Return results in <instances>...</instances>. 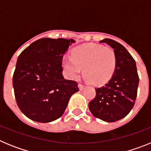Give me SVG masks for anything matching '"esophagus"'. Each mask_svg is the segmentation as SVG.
<instances>
[{
    "instance_id": "34e87169",
    "label": "esophagus",
    "mask_w": 151,
    "mask_h": 151,
    "mask_svg": "<svg viewBox=\"0 0 151 151\" xmlns=\"http://www.w3.org/2000/svg\"><path fill=\"white\" fill-rule=\"evenodd\" d=\"M78 88H79V90H81V91L83 90L84 88H85V85H82V84H78Z\"/></svg>"
}]
</instances>
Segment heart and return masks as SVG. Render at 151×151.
Instances as JSON below:
<instances>
[{"mask_svg":"<svg viewBox=\"0 0 151 151\" xmlns=\"http://www.w3.org/2000/svg\"><path fill=\"white\" fill-rule=\"evenodd\" d=\"M116 65V54L113 49L94 44L77 47L72 51L71 57L65 55L62 58V66L67 77L76 78L83 68L84 76L95 85L110 81Z\"/></svg>","mask_w":151,"mask_h":151,"instance_id":"obj_1","label":"heart"}]
</instances>
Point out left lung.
<instances>
[{"mask_svg": "<svg viewBox=\"0 0 151 151\" xmlns=\"http://www.w3.org/2000/svg\"><path fill=\"white\" fill-rule=\"evenodd\" d=\"M100 42L106 43L114 50L116 69L104 86L95 89L96 96L89 102L88 107L94 117L113 122L126 116L134 106L139 77L135 61L125 47L110 38Z\"/></svg>", "mask_w": 151, "mask_h": 151, "instance_id": "1", "label": "left lung"}]
</instances>
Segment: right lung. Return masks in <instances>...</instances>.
I'll return each mask as SVG.
<instances>
[{"label": "right lung", "instance_id": "add662e5", "mask_svg": "<svg viewBox=\"0 0 151 151\" xmlns=\"http://www.w3.org/2000/svg\"><path fill=\"white\" fill-rule=\"evenodd\" d=\"M74 39L44 38L19 54L13 76L16 101L22 113L38 122L62 116L78 84L63 76L62 58Z\"/></svg>", "mask_w": 151, "mask_h": 151}]
</instances>
